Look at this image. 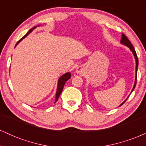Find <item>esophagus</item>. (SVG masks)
I'll return each mask as SVG.
<instances>
[{
    "instance_id": "1",
    "label": "esophagus",
    "mask_w": 146,
    "mask_h": 146,
    "mask_svg": "<svg viewBox=\"0 0 146 146\" xmlns=\"http://www.w3.org/2000/svg\"><path fill=\"white\" fill-rule=\"evenodd\" d=\"M78 74H80V75H82L84 73V68L82 67V66H79L76 68V71H75Z\"/></svg>"
}]
</instances>
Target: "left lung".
I'll use <instances>...</instances> for the list:
<instances>
[{
  "label": "left lung",
  "instance_id": "left-lung-1",
  "mask_svg": "<svg viewBox=\"0 0 146 146\" xmlns=\"http://www.w3.org/2000/svg\"><path fill=\"white\" fill-rule=\"evenodd\" d=\"M120 42H121V44L125 45V46H128V47L130 48V51H132V54H133L134 57H135V62H136V68H135V84H134V86H133V88H132V89L131 90V93H130V94L132 93V92L133 91L134 89H135V86H136V83H137V68H138V64H139V61H138V58H137V53H136V51H135V48H134V46H132V44H131V42H130V40L128 39V38H127L126 36H125L124 34H122V36H121V41H120ZM129 96H130V95H129ZM129 96L125 100L123 101V102L121 103V104H120L119 106H121L123 104L125 103V101L127 100V99L129 98Z\"/></svg>",
  "mask_w": 146,
  "mask_h": 146
}]
</instances>
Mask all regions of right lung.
<instances>
[{
	"mask_svg": "<svg viewBox=\"0 0 146 146\" xmlns=\"http://www.w3.org/2000/svg\"><path fill=\"white\" fill-rule=\"evenodd\" d=\"M40 25H38V26H35V27H33L31 28V29H30L27 33V34L25 35V36H23V38H22L20 40L18 41L17 43H16L15 47H16V46H17V44H19V43L21 42L25 38H26V37L28 35H29V33H31L33 29H35L36 27H40ZM71 73H70V72H68V73H64V74L62 75V76L59 78V80H58V87H57V90H56V101H55V103H56V102L58 101V98H59L60 95V94H61L62 91L64 86L66 82L68 80H69V79L71 78Z\"/></svg>",
	"mask_w": 146,
	"mask_h": 146,
	"instance_id": "1",
	"label": "right lung"
}]
</instances>
